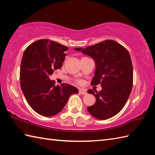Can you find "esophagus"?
<instances>
[{
    "label": "esophagus",
    "instance_id": "34e87169",
    "mask_svg": "<svg viewBox=\"0 0 155 155\" xmlns=\"http://www.w3.org/2000/svg\"><path fill=\"white\" fill-rule=\"evenodd\" d=\"M79 93L81 94H83V95H84V94H87V91H85L84 89H83V88H80L79 89Z\"/></svg>",
    "mask_w": 155,
    "mask_h": 155
}]
</instances>
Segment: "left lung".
Returning a JSON list of instances; mask_svg holds the SVG:
<instances>
[{"mask_svg": "<svg viewBox=\"0 0 155 155\" xmlns=\"http://www.w3.org/2000/svg\"><path fill=\"white\" fill-rule=\"evenodd\" d=\"M77 51L90 56L96 64L92 85L101 84L102 90L88 93L96 97L93 106L87 107L89 113L97 119L106 120L123 109L133 87V69L130 56L123 46L113 40H107Z\"/></svg>", "mask_w": 155, "mask_h": 155, "instance_id": "1", "label": "left lung"}]
</instances>
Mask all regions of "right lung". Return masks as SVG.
<instances>
[{"label":"right lung","instance_id":"right-lung-1","mask_svg":"<svg viewBox=\"0 0 155 155\" xmlns=\"http://www.w3.org/2000/svg\"><path fill=\"white\" fill-rule=\"evenodd\" d=\"M66 46L48 39H41L31 44L23 54L20 80L27 103L36 113L52 117L63 109L72 94L78 93L68 84L55 85L49 76L61 68L65 59Z\"/></svg>","mask_w":155,"mask_h":155}]
</instances>
